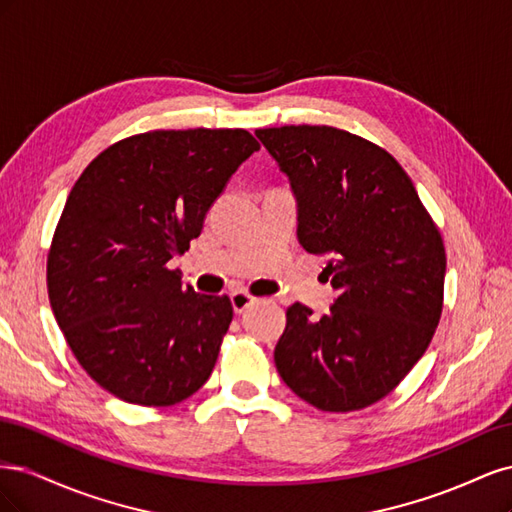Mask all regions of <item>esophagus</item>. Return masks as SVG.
<instances>
[{
  "instance_id": "esophagus-1",
  "label": "esophagus",
  "mask_w": 512,
  "mask_h": 512,
  "mask_svg": "<svg viewBox=\"0 0 512 512\" xmlns=\"http://www.w3.org/2000/svg\"><path fill=\"white\" fill-rule=\"evenodd\" d=\"M256 299L252 297V294H247L243 290H235L230 292V303H232V309H235V314H243L247 307H250Z\"/></svg>"
}]
</instances>
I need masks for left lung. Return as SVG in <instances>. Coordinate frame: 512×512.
<instances>
[{"instance_id":"1","label":"left lung","mask_w":512,"mask_h":512,"mask_svg":"<svg viewBox=\"0 0 512 512\" xmlns=\"http://www.w3.org/2000/svg\"><path fill=\"white\" fill-rule=\"evenodd\" d=\"M297 198L299 243L327 258L337 290L320 320L294 303L273 359L282 380L324 412L389 395L440 322L446 254L406 170L382 147L331 126L256 130Z\"/></svg>"}]
</instances>
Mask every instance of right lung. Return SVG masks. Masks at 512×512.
<instances>
[{"label":"right lung","instance_id":"add662e5","mask_svg":"<svg viewBox=\"0 0 512 512\" xmlns=\"http://www.w3.org/2000/svg\"><path fill=\"white\" fill-rule=\"evenodd\" d=\"M258 149L247 130L145 132L104 149L74 183L46 286L76 361L111 395L162 408L209 380L230 299L183 286L168 262Z\"/></svg>","mask_w":512,"mask_h":512}]
</instances>
